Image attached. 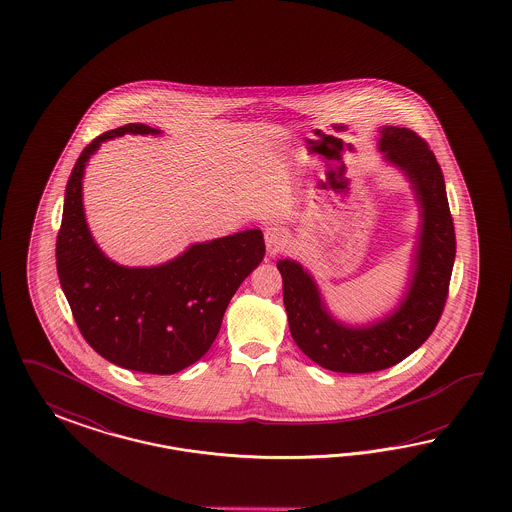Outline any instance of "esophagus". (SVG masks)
Here are the masks:
<instances>
[{
    "label": "esophagus",
    "instance_id": "esophagus-1",
    "mask_svg": "<svg viewBox=\"0 0 512 512\" xmlns=\"http://www.w3.org/2000/svg\"><path fill=\"white\" fill-rule=\"evenodd\" d=\"M264 242H266V253L270 257H276L278 253L287 248V236L279 227H266L264 229Z\"/></svg>",
    "mask_w": 512,
    "mask_h": 512
}]
</instances>
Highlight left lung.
<instances>
[{
	"label": "left lung",
	"instance_id": "1",
	"mask_svg": "<svg viewBox=\"0 0 512 512\" xmlns=\"http://www.w3.org/2000/svg\"><path fill=\"white\" fill-rule=\"evenodd\" d=\"M379 135L383 159L403 172L419 204L417 244L398 306L364 325L345 323L328 310L302 264L278 261L291 336L304 355L332 372H379L402 362L434 332L449 295L456 236L441 167L413 131L383 125Z\"/></svg>",
	"mask_w": 512,
	"mask_h": 512
}]
</instances>
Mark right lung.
Instances as JSON below:
<instances>
[{
  "instance_id": "obj_1",
  "label": "right lung",
  "mask_w": 512,
  "mask_h": 512,
  "mask_svg": "<svg viewBox=\"0 0 512 512\" xmlns=\"http://www.w3.org/2000/svg\"><path fill=\"white\" fill-rule=\"evenodd\" d=\"M161 135L127 124L93 139L65 187L56 266L78 328L103 358L133 372L171 375L206 355L242 281L261 264L263 233L248 229L191 244L169 263L122 266L95 244L82 204L86 165L105 140Z\"/></svg>"
}]
</instances>
